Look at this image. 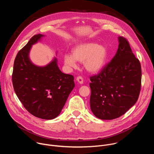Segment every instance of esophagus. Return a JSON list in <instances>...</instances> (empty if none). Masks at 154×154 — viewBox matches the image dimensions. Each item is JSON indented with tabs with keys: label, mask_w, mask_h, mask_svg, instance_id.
<instances>
[{
	"label": "esophagus",
	"mask_w": 154,
	"mask_h": 154,
	"mask_svg": "<svg viewBox=\"0 0 154 154\" xmlns=\"http://www.w3.org/2000/svg\"><path fill=\"white\" fill-rule=\"evenodd\" d=\"M76 80H77V81L80 84H82L83 82V78H82L81 76H78V77L76 78Z\"/></svg>",
	"instance_id": "34e87169"
}]
</instances>
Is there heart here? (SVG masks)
I'll return each instance as SVG.
<instances>
[{
	"label": "heart",
	"instance_id": "1",
	"mask_svg": "<svg viewBox=\"0 0 154 154\" xmlns=\"http://www.w3.org/2000/svg\"><path fill=\"white\" fill-rule=\"evenodd\" d=\"M106 57L107 51L103 46L88 42L76 46L72 49V54H65L64 62L69 68H75L77 61L83 63L88 72L96 73L103 68Z\"/></svg>",
	"mask_w": 154,
	"mask_h": 154
}]
</instances>
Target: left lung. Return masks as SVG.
<instances>
[{"instance_id":"left-lung-1","label":"left lung","mask_w":154,"mask_h":154,"mask_svg":"<svg viewBox=\"0 0 154 154\" xmlns=\"http://www.w3.org/2000/svg\"><path fill=\"white\" fill-rule=\"evenodd\" d=\"M116 55L101 71L90 77V107L98 118H118L137 102L141 85V67L128 41L119 36Z\"/></svg>"}]
</instances>
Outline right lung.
I'll return each mask as SVG.
<instances>
[{
  "label": "right lung",
  "mask_w": 154,
  "mask_h": 154,
  "mask_svg": "<svg viewBox=\"0 0 154 154\" xmlns=\"http://www.w3.org/2000/svg\"><path fill=\"white\" fill-rule=\"evenodd\" d=\"M42 36L34 35L18 52L12 82L18 99L27 110L37 118L49 120L60 115L75 83L73 75L60 70L57 58L43 67L30 61L29 54L32 46Z\"/></svg>",
  "instance_id": "right-lung-1"
}]
</instances>
